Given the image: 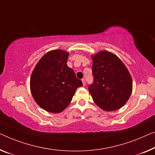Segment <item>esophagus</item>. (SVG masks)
<instances>
[{"mask_svg": "<svg viewBox=\"0 0 155 155\" xmlns=\"http://www.w3.org/2000/svg\"><path fill=\"white\" fill-rule=\"evenodd\" d=\"M81 81H82L83 85H85V84H86V82H85V80L84 79V78H83V79H82Z\"/></svg>", "mask_w": 155, "mask_h": 155, "instance_id": "esophagus-1", "label": "esophagus"}]
</instances>
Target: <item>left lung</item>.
Returning <instances> with one entry per match:
<instances>
[{"mask_svg":"<svg viewBox=\"0 0 155 155\" xmlns=\"http://www.w3.org/2000/svg\"><path fill=\"white\" fill-rule=\"evenodd\" d=\"M93 84L88 90L94 102L106 111L122 108L132 92V78L116 55L101 51L91 55Z\"/></svg>","mask_w":155,"mask_h":155,"instance_id":"1","label":"left lung"}]
</instances>
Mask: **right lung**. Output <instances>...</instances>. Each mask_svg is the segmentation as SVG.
<instances>
[{"label":"right lung","mask_w":155,"mask_h":155,"mask_svg":"<svg viewBox=\"0 0 155 155\" xmlns=\"http://www.w3.org/2000/svg\"><path fill=\"white\" fill-rule=\"evenodd\" d=\"M68 56L66 51H50L41 57L32 72V95L36 103L48 112L58 114L64 110L77 89L83 85L67 64Z\"/></svg>","instance_id":"obj_1"}]
</instances>
